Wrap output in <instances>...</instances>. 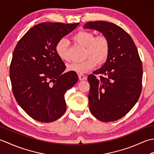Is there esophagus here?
<instances>
[{
  "label": "esophagus",
  "instance_id": "34e87169",
  "mask_svg": "<svg viewBox=\"0 0 154 154\" xmlns=\"http://www.w3.org/2000/svg\"><path fill=\"white\" fill-rule=\"evenodd\" d=\"M78 77H79V79L81 81H83V80L87 79V77L83 74H79L78 75Z\"/></svg>",
  "mask_w": 154,
  "mask_h": 154
}]
</instances>
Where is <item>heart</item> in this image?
Returning a JSON list of instances; mask_svg holds the SVG:
<instances>
[{
    "instance_id": "1",
    "label": "heart",
    "mask_w": 154,
    "mask_h": 154,
    "mask_svg": "<svg viewBox=\"0 0 154 154\" xmlns=\"http://www.w3.org/2000/svg\"><path fill=\"white\" fill-rule=\"evenodd\" d=\"M73 39L77 44L86 47L85 56L87 58L83 61H75L68 64L67 69L69 71L83 74L93 69L99 63H103L106 60L110 52V42L103 34L94 36L93 32L87 30H81L75 34ZM68 42L62 38L57 42L55 45V52L58 57L62 61H67Z\"/></svg>"
}]
</instances>
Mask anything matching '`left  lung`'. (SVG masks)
<instances>
[{"instance_id": "obj_1", "label": "left lung", "mask_w": 154, "mask_h": 154, "mask_svg": "<svg viewBox=\"0 0 154 154\" xmlns=\"http://www.w3.org/2000/svg\"><path fill=\"white\" fill-rule=\"evenodd\" d=\"M85 29L101 32L110 42V52L102 67L88 76L89 105L93 115L102 122L124 116L138 100L143 69L131 36L119 26L106 21L89 22ZM95 74H100L98 80Z\"/></svg>"}]
</instances>
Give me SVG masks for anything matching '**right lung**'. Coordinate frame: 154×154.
<instances>
[{
	"label": "right lung",
	"mask_w": 154,
	"mask_h": 154,
	"mask_svg": "<svg viewBox=\"0 0 154 154\" xmlns=\"http://www.w3.org/2000/svg\"><path fill=\"white\" fill-rule=\"evenodd\" d=\"M79 23L44 22L30 28L13 51L10 78L16 100L34 120L51 122L66 111L65 93L77 82L55 52L57 42Z\"/></svg>",
	"instance_id": "1"
}]
</instances>
